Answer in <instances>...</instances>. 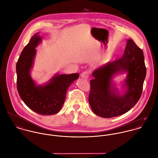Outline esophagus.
<instances>
[{"mask_svg": "<svg viewBox=\"0 0 158 158\" xmlns=\"http://www.w3.org/2000/svg\"><path fill=\"white\" fill-rule=\"evenodd\" d=\"M81 77H82V78H84V79H88L89 77V73L88 71H84L83 73H81Z\"/></svg>", "mask_w": 158, "mask_h": 158, "instance_id": "1", "label": "esophagus"}]
</instances>
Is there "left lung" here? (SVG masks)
Returning a JSON list of instances; mask_svg holds the SVG:
<instances>
[{"label":"left lung","mask_w":158,"mask_h":158,"mask_svg":"<svg viewBox=\"0 0 158 158\" xmlns=\"http://www.w3.org/2000/svg\"><path fill=\"white\" fill-rule=\"evenodd\" d=\"M143 53L131 39L127 40L122 58L106 63L92 73L89 101L94 114L103 118L120 116L131 110L139 100L146 77ZM126 73L121 94L113 78Z\"/></svg>","instance_id":"1"}]
</instances>
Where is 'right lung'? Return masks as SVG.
<instances>
[{
    "label": "right lung",
    "instance_id": "right-lung-1",
    "mask_svg": "<svg viewBox=\"0 0 158 158\" xmlns=\"http://www.w3.org/2000/svg\"><path fill=\"white\" fill-rule=\"evenodd\" d=\"M35 33L23 49L16 63L17 89L26 105L32 110L44 115L58 113L65 100L67 90L79 74H55L43 85H36L31 76L36 55V48L42 38Z\"/></svg>",
    "mask_w": 158,
    "mask_h": 158
}]
</instances>
